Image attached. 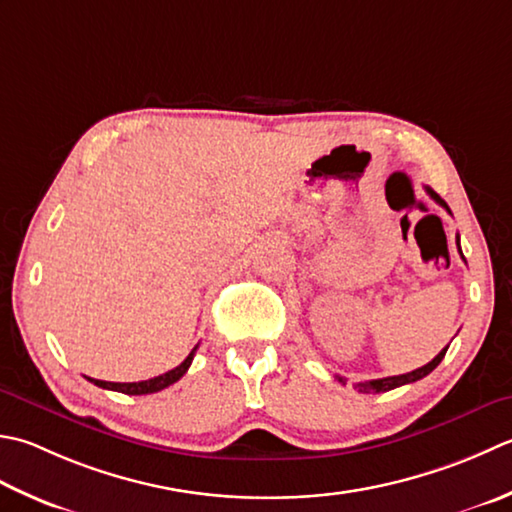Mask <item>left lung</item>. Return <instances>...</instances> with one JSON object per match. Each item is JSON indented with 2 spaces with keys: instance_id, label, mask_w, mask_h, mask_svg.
I'll list each match as a JSON object with an SVG mask.
<instances>
[{
  "instance_id": "1",
  "label": "left lung",
  "mask_w": 512,
  "mask_h": 512,
  "mask_svg": "<svg viewBox=\"0 0 512 512\" xmlns=\"http://www.w3.org/2000/svg\"><path fill=\"white\" fill-rule=\"evenodd\" d=\"M426 193H428L430 197H433L439 206H444V208L448 210V213H450L448 204L444 202L442 197H439V195L435 193L433 188L426 186ZM457 246H459V235H457ZM459 255H462V248H459ZM462 259H464V255H462ZM446 350H448V346L433 359V362H428L426 366L413 370V373L395 375V377H382V379H370V382H359V384H355V388L359 390V393H386V390H393V388H399V386H404V384H413V382H417V379H422V377H426L428 373H433V370L439 366V362H442V359H444ZM337 379H339V382H342V377H337Z\"/></svg>"
}]
</instances>
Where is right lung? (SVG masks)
<instances>
[{
  "instance_id": "right-lung-1",
  "label": "right lung",
  "mask_w": 512,
  "mask_h": 512,
  "mask_svg": "<svg viewBox=\"0 0 512 512\" xmlns=\"http://www.w3.org/2000/svg\"><path fill=\"white\" fill-rule=\"evenodd\" d=\"M195 350L197 346L190 350V355L184 359L182 364L177 368L168 370V373L153 377V379H146V382H133V384H119V382H102V379H93L88 377V382H93L99 388H106V390H117V393H124V395H150V393H157V390H164L166 386L175 384L177 379H182L186 375V370L193 364V357H195Z\"/></svg>"
}]
</instances>
